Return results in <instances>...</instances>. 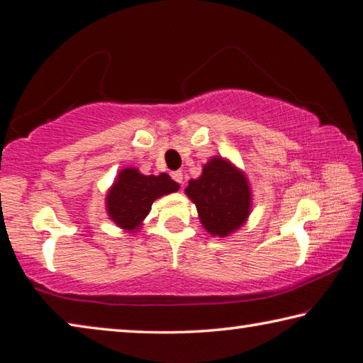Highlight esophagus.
Listing matches in <instances>:
<instances>
[{"label":"esophagus","instance_id":"esophagus-1","mask_svg":"<svg viewBox=\"0 0 363 363\" xmlns=\"http://www.w3.org/2000/svg\"><path fill=\"white\" fill-rule=\"evenodd\" d=\"M170 177L174 178V180H175L177 183H180V185H182V183H183V174H182L180 170H177V172H172V175H170Z\"/></svg>","mask_w":363,"mask_h":363}]
</instances>
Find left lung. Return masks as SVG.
<instances>
[{"label": "left lung", "mask_w": 363, "mask_h": 363, "mask_svg": "<svg viewBox=\"0 0 363 363\" xmlns=\"http://www.w3.org/2000/svg\"><path fill=\"white\" fill-rule=\"evenodd\" d=\"M185 193L212 236L231 235L251 212L252 198L246 175L223 157H212L203 167V175L188 182Z\"/></svg>", "instance_id": "8db88e82"}]
</instances>
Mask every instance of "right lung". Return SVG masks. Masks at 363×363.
I'll use <instances>...</instances> for the list:
<instances>
[{
    "label": "right lung",
    "mask_w": 363,
    "mask_h": 363,
    "mask_svg": "<svg viewBox=\"0 0 363 363\" xmlns=\"http://www.w3.org/2000/svg\"><path fill=\"white\" fill-rule=\"evenodd\" d=\"M178 188L180 185L167 174L143 175L138 169L128 167L117 175L106 198V207L118 227L135 231L150 213L154 201L164 194L175 193Z\"/></svg>",
    "instance_id": "add662e5"
}]
</instances>
